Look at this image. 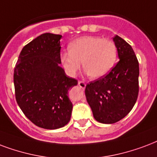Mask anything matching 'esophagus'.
I'll list each match as a JSON object with an SVG mask.
<instances>
[{
  "label": "esophagus",
  "instance_id": "34e87169",
  "mask_svg": "<svg viewBox=\"0 0 157 157\" xmlns=\"http://www.w3.org/2000/svg\"><path fill=\"white\" fill-rule=\"evenodd\" d=\"M78 86L81 87V89H85V88H86V84L85 83L84 81H78Z\"/></svg>",
  "mask_w": 157,
  "mask_h": 157
}]
</instances>
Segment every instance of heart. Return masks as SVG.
<instances>
[{
    "label": "heart",
    "instance_id": "obj_1",
    "mask_svg": "<svg viewBox=\"0 0 157 157\" xmlns=\"http://www.w3.org/2000/svg\"><path fill=\"white\" fill-rule=\"evenodd\" d=\"M69 52L61 55V63L70 76H75L81 68L91 78L105 76L112 69L117 58L115 44L98 36H83L68 45Z\"/></svg>",
    "mask_w": 157,
    "mask_h": 157
}]
</instances>
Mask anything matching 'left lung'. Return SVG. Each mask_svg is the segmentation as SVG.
I'll return each instance as SVG.
<instances>
[{
    "mask_svg": "<svg viewBox=\"0 0 157 157\" xmlns=\"http://www.w3.org/2000/svg\"><path fill=\"white\" fill-rule=\"evenodd\" d=\"M113 40L119 61L110 72L86 87V97L94 119L114 124L132 110L137 101L139 64L132 47L119 36Z\"/></svg>",
    "mask_w": 157,
    "mask_h": 157,
    "instance_id": "1",
    "label": "left lung"
}]
</instances>
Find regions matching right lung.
I'll return each instance as SVG.
<instances>
[{
  "mask_svg": "<svg viewBox=\"0 0 157 157\" xmlns=\"http://www.w3.org/2000/svg\"><path fill=\"white\" fill-rule=\"evenodd\" d=\"M62 35L43 33L23 48L14 71L15 99L36 126L57 129L70 121L68 91L77 85L60 67Z\"/></svg>",
  "mask_w": 157,
  "mask_h": 157,
  "instance_id": "1",
  "label": "right lung"
}]
</instances>
